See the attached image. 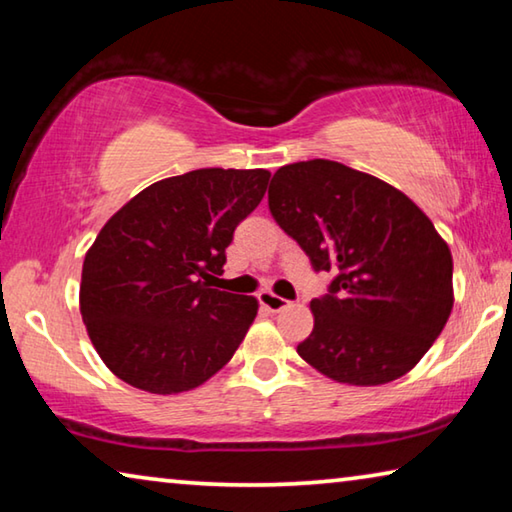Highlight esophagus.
Masks as SVG:
<instances>
[{"label":"esophagus","instance_id":"1","mask_svg":"<svg viewBox=\"0 0 512 512\" xmlns=\"http://www.w3.org/2000/svg\"><path fill=\"white\" fill-rule=\"evenodd\" d=\"M259 305L266 307L268 311H282L284 307H289V300L275 296L273 291H262L259 293Z\"/></svg>","mask_w":512,"mask_h":512}]
</instances>
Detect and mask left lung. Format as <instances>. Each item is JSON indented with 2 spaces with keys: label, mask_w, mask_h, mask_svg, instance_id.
I'll list each match as a JSON object with an SVG mask.
<instances>
[{
  "label": "left lung",
  "mask_w": 512,
  "mask_h": 512,
  "mask_svg": "<svg viewBox=\"0 0 512 512\" xmlns=\"http://www.w3.org/2000/svg\"><path fill=\"white\" fill-rule=\"evenodd\" d=\"M268 210L316 271L336 273L327 296L311 300L300 357L350 386L415 368L454 307L452 250L429 216L400 189L332 160L277 169Z\"/></svg>",
  "instance_id": "left-lung-1"
}]
</instances>
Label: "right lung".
<instances>
[{"label": "right lung", "instance_id": "add662e5", "mask_svg": "<svg viewBox=\"0 0 512 512\" xmlns=\"http://www.w3.org/2000/svg\"><path fill=\"white\" fill-rule=\"evenodd\" d=\"M268 178L266 169H196L158 180L110 216L85 253L79 305L112 375L178 395L232 359L259 305L210 280Z\"/></svg>", "mask_w": 512, "mask_h": 512}]
</instances>
